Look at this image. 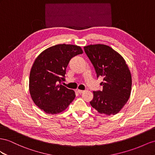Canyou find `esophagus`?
I'll use <instances>...</instances> for the list:
<instances>
[{
  "label": "esophagus",
  "instance_id": "1",
  "mask_svg": "<svg viewBox=\"0 0 155 155\" xmlns=\"http://www.w3.org/2000/svg\"><path fill=\"white\" fill-rule=\"evenodd\" d=\"M77 92L79 93V94H82L83 92H84V90H77Z\"/></svg>",
  "mask_w": 155,
  "mask_h": 155
}]
</instances>
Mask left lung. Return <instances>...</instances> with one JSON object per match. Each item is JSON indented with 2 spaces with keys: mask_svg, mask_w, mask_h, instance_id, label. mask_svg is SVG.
<instances>
[{
  "mask_svg": "<svg viewBox=\"0 0 155 155\" xmlns=\"http://www.w3.org/2000/svg\"><path fill=\"white\" fill-rule=\"evenodd\" d=\"M84 51L96 69L97 77H104L102 91H95L90 102L97 112L116 114L128 101L132 90V75L122 55L105 45H90Z\"/></svg>",
  "mask_w": 155,
  "mask_h": 155,
  "instance_id": "left-lung-1",
  "label": "left lung"
}]
</instances>
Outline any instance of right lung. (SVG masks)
<instances>
[{"mask_svg": "<svg viewBox=\"0 0 155 155\" xmlns=\"http://www.w3.org/2000/svg\"><path fill=\"white\" fill-rule=\"evenodd\" d=\"M83 53L81 46L60 44L44 50L33 63L29 75V93L35 104L47 114L65 110L75 92L61 84L70 59Z\"/></svg>", "mask_w": 155, "mask_h": 155, "instance_id": "obj_1", "label": "right lung"}]
</instances>
